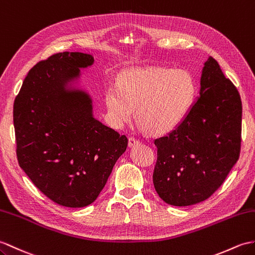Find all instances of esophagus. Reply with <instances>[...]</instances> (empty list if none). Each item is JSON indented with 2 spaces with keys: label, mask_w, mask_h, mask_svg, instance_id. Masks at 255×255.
<instances>
[{
  "label": "esophagus",
  "mask_w": 255,
  "mask_h": 255,
  "mask_svg": "<svg viewBox=\"0 0 255 255\" xmlns=\"http://www.w3.org/2000/svg\"><path fill=\"white\" fill-rule=\"evenodd\" d=\"M140 143H141V142H140L138 139H135V138H133V137H130V138L128 139V145H129V147L137 146V145H139Z\"/></svg>",
  "instance_id": "obj_1"
}]
</instances>
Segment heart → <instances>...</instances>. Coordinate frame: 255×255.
I'll return each mask as SVG.
<instances>
[{
	"mask_svg": "<svg viewBox=\"0 0 255 255\" xmlns=\"http://www.w3.org/2000/svg\"><path fill=\"white\" fill-rule=\"evenodd\" d=\"M197 82L190 72L162 66L132 68L122 73L118 84L109 82L105 103L117 127L137 121L150 132L165 134L178 127L191 111Z\"/></svg>",
	"mask_w": 255,
	"mask_h": 255,
	"instance_id": "obj_1",
	"label": "heart"
}]
</instances>
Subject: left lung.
Returning <instances> with one entry per match:
<instances>
[{
    "instance_id": "left-lung-1",
    "label": "left lung",
    "mask_w": 255,
    "mask_h": 255,
    "mask_svg": "<svg viewBox=\"0 0 255 255\" xmlns=\"http://www.w3.org/2000/svg\"><path fill=\"white\" fill-rule=\"evenodd\" d=\"M200 96L180 125L154 141V188L165 203L197 204L226 179L240 154L242 104L213 57L204 63Z\"/></svg>"
}]
</instances>
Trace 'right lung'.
<instances>
[{
  "label": "right lung",
  "instance_id": "obj_1",
  "mask_svg": "<svg viewBox=\"0 0 255 255\" xmlns=\"http://www.w3.org/2000/svg\"><path fill=\"white\" fill-rule=\"evenodd\" d=\"M87 53L63 52L29 70L14 102L17 159L39 190L67 208L97 200L128 139L97 120L79 87Z\"/></svg>",
  "mask_w": 255,
  "mask_h": 255
}]
</instances>
